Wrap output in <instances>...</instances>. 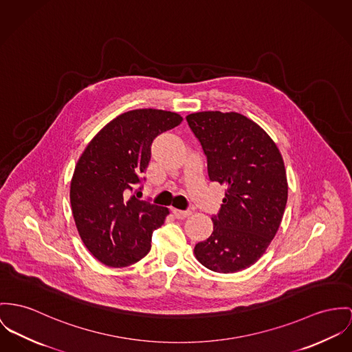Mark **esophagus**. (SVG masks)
Returning <instances> with one entry per match:
<instances>
[{"instance_id": "obj_1", "label": "esophagus", "mask_w": 352, "mask_h": 352, "mask_svg": "<svg viewBox=\"0 0 352 352\" xmlns=\"http://www.w3.org/2000/svg\"><path fill=\"white\" fill-rule=\"evenodd\" d=\"M173 213H174V216L177 217V218H179V219L186 218V217H189L190 214H191L190 210H178V209H174Z\"/></svg>"}]
</instances>
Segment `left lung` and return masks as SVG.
I'll list each match as a JSON object with an SVG mask.
<instances>
[{"instance_id": "obj_1", "label": "left lung", "mask_w": 352, "mask_h": 352, "mask_svg": "<svg viewBox=\"0 0 352 352\" xmlns=\"http://www.w3.org/2000/svg\"><path fill=\"white\" fill-rule=\"evenodd\" d=\"M186 120L206 157L209 181L226 188L212 216L213 233L195 245V257L210 271H243L264 254L284 214L283 157L270 135L241 113L204 111Z\"/></svg>"}]
</instances>
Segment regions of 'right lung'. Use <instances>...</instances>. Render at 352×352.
Segmentation results:
<instances>
[{"label":"right lung","instance_id":"obj_1","mask_svg":"<svg viewBox=\"0 0 352 352\" xmlns=\"http://www.w3.org/2000/svg\"><path fill=\"white\" fill-rule=\"evenodd\" d=\"M181 122L170 111H129L109 122L81 154L71 182L72 213L82 243L104 265L127 267L150 252L151 234L168 210L138 198L142 174L153 140Z\"/></svg>","mask_w":352,"mask_h":352}]
</instances>
